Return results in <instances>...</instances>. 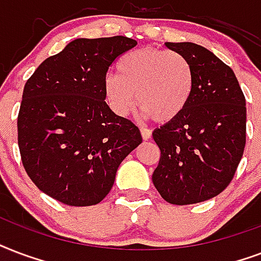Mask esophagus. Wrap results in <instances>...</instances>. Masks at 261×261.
<instances>
[{"instance_id": "1", "label": "esophagus", "mask_w": 261, "mask_h": 261, "mask_svg": "<svg viewBox=\"0 0 261 261\" xmlns=\"http://www.w3.org/2000/svg\"><path fill=\"white\" fill-rule=\"evenodd\" d=\"M140 132H141V137H143L144 140H149L151 136H152V132H151L148 128H145V126H140Z\"/></svg>"}]
</instances>
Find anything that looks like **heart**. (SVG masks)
Here are the masks:
<instances>
[{"instance_id": "1", "label": "heart", "mask_w": 261, "mask_h": 261, "mask_svg": "<svg viewBox=\"0 0 261 261\" xmlns=\"http://www.w3.org/2000/svg\"><path fill=\"white\" fill-rule=\"evenodd\" d=\"M117 72L105 79V94L118 116H128L139 103L141 116L165 124L178 118L191 102L195 72L177 51L137 48L120 58Z\"/></svg>"}]
</instances>
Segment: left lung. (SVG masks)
<instances>
[{"instance_id":"1","label":"left lung","mask_w":261,"mask_h":261,"mask_svg":"<svg viewBox=\"0 0 261 261\" xmlns=\"http://www.w3.org/2000/svg\"><path fill=\"white\" fill-rule=\"evenodd\" d=\"M195 72V88L185 112L152 133L161 148L152 174L156 191L175 205L218 196L233 179L245 148V96L233 69L200 44L166 42Z\"/></svg>"}]
</instances>
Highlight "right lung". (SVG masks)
<instances>
[{"instance_id":"add662e5","label":"right lung","mask_w":261,"mask_h":261,"mask_svg":"<svg viewBox=\"0 0 261 261\" xmlns=\"http://www.w3.org/2000/svg\"><path fill=\"white\" fill-rule=\"evenodd\" d=\"M137 42L77 38L46 58L24 86L17 118L23 166L40 191L73 207L100 203L140 130L105 102L109 66Z\"/></svg>"}]
</instances>
